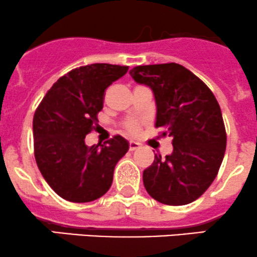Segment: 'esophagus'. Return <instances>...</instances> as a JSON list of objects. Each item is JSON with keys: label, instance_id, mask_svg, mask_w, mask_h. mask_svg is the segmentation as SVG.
<instances>
[{"label": "esophagus", "instance_id": "esophagus-1", "mask_svg": "<svg viewBox=\"0 0 257 257\" xmlns=\"http://www.w3.org/2000/svg\"><path fill=\"white\" fill-rule=\"evenodd\" d=\"M138 148H140V144L138 142H134V140H131L129 142V150H137Z\"/></svg>", "mask_w": 257, "mask_h": 257}]
</instances>
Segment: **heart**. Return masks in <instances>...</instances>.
Listing matches in <instances>:
<instances>
[{
    "label": "heart",
    "instance_id": "b5f03b06",
    "mask_svg": "<svg viewBox=\"0 0 257 257\" xmlns=\"http://www.w3.org/2000/svg\"><path fill=\"white\" fill-rule=\"evenodd\" d=\"M126 129H128V132H131L132 134H137L140 128L139 124H138L137 121H128V123H126Z\"/></svg>",
    "mask_w": 257,
    "mask_h": 257
}]
</instances>
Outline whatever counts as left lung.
<instances>
[{
  "label": "left lung",
  "instance_id": "left-lung-1",
  "mask_svg": "<svg viewBox=\"0 0 257 257\" xmlns=\"http://www.w3.org/2000/svg\"><path fill=\"white\" fill-rule=\"evenodd\" d=\"M155 96L156 128L172 137L174 151L143 172L148 193L167 206L196 201L217 177L226 147L223 115L209 87L193 72L175 63L136 66L129 71Z\"/></svg>",
  "mask_w": 257,
  "mask_h": 257
}]
</instances>
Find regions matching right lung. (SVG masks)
<instances>
[{
    "label": "right lung",
    "instance_id": "1",
    "mask_svg": "<svg viewBox=\"0 0 257 257\" xmlns=\"http://www.w3.org/2000/svg\"><path fill=\"white\" fill-rule=\"evenodd\" d=\"M129 66L91 64L71 70L48 91L33 117L34 156L48 185L61 198L86 203L109 190L128 142L114 136L87 147L85 138L97 126L106 88Z\"/></svg>",
    "mask_w": 257,
    "mask_h": 257
}]
</instances>
